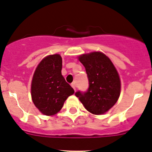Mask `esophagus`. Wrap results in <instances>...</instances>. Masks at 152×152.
<instances>
[{"mask_svg":"<svg viewBox=\"0 0 152 152\" xmlns=\"http://www.w3.org/2000/svg\"><path fill=\"white\" fill-rule=\"evenodd\" d=\"M71 87H73V90H74L75 91H76V82H73V83L71 84Z\"/></svg>","mask_w":152,"mask_h":152,"instance_id":"obj_1","label":"esophagus"}]
</instances>
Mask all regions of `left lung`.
I'll use <instances>...</instances> for the list:
<instances>
[{"label":"left lung","instance_id":"obj_1","mask_svg":"<svg viewBox=\"0 0 152 152\" xmlns=\"http://www.w3.org/2000/svg\"><path fill=\"white\" fill-rule=\"evenodd\" d=\"M85 67L89 87L75 93L86 110L95 115L104 114L115 105L121 93V81L113 62L104 53L93 52L79 56Z\"/></svg>","mask_w":152,"mask_h":152}]
</instances>
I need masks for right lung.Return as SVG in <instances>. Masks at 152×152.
<instances>
[{
    "mask_svg": "<svg viewBox=\"0 0 152 152\" xmlns=\"http://www.w3.org/2000/svg\"><path fill=\"white\" fill-rule=\"evenodd\" d=\"M62 60L59 54L50 55L39 64L31 82V98L37 108L45 115H53L63 107L74 90L62 75Z\"/></svg>",
    "mask_w": 152,
    "mask_h": 152,
    "instance_id": "1",
    "label": "right lung"
}]
</instances>
